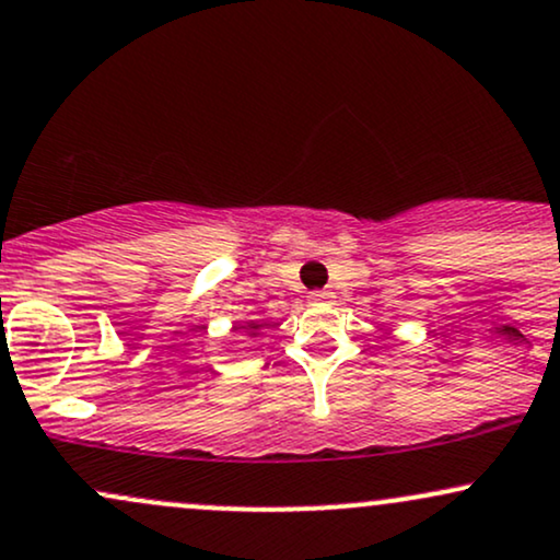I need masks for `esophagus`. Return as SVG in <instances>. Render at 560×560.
Returning <instances> with one entry per match:
<instances>
[{"label": "esophagus", "mask_w": 560, "mask_h": 560, "mask_svg": "<svg viewBox=\"0 0 560 560\" xmlns=\"http://www.w3.org/2000/svg\"><path fill=\"white\" fill-rule=\"evenodd\" d=\"M307 300H311L313 305H324V302H331L334 300V294L331 292H324V289H318V292L307 294Z\"/></svg>", "instance_id": "1"}]
</instances>
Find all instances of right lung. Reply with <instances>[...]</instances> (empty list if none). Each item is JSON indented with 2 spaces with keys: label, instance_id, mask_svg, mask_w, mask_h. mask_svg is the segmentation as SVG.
I'll use <instances>...</instances> for the list:
<instances>
[{
  "label": "right lung",
  "instance_id": "add662e5",
  "mask_svg": "<svg viewBox=\"0 0 560 560\" xmlns=\"http://www.w3.org/2000/svg\"><path fill=\"white\" fill-rule=\"evenodd\" d=\"M260 331V326H249V329H244V334H249V337H255V334H258Z\"/></svg>",
  "mask_w": 560,
  "mask_h": 560
}]
</instances>
